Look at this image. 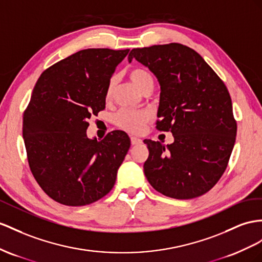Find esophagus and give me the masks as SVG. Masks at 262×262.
I'll return each mask as SVG.
<instances>
[{
    "instance_id": "34e87169",
    "label": "esophagus",
    "mask_w": 262,
    "mask_h": 262,
    "mask_svg": "<svg viewBox=\"0 0 262 262\" xmlns=\"http://www.w3.org/2000/svg\"><path fill=\"white\" fill-rule=\"evenodd\" d=\"M130 143H132V145H138V144L142 143V139L138 138V137L133 136V137H130Z\"/></svg>"
}]
</instances>
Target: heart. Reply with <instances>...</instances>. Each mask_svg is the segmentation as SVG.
I'll return each instance as SVG.
<instances>
[{
    "mask_svg": "<svg viewBox=\"0 0 262 262\" xmlns=\"http://www.w3.org/2000/svg\"><path fill=\"white\" fill-rule=\"evenodd\" d=\"M129 77L132 82L137 86V89L142 91L144 87L149 84L154 83L152 77L150 74L144 69L140 67H135L129 72ZM114 85H115V77H112L107 85L106 95L110 97L114 90ZM150 118V114L146 111H135V110H122L119 111L115 117L116 124L122 127L123 129L129 132V133H139L144 128V125L148 122Z\"/></svg>",
    "mask_w": 262,
    "mask_h": 262,
    "instance_id": "1",
    "label": "heart"
}]
</instances>
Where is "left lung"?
I'll use <instances>...</instances> for the list:
<instances>
[{
    "label": "left lung",
    "instance_id": "8db88e82",
    "mask_svg": "<svg viewBox=\"0 0 262 262\" xmlns=\"http://www.w3.org/2000/svg\"><path fill=\"white\" fill-rule=\"evenodd\" d=\"M135 58L158 79L157 129L173 143L145 139L144 172L154 189L175 199L204 195L225 172L237 135L225 83L196 51L178 43L134 49Z\"/></svg>",
    "mask_w": 262,
    "mask_h": 262
}]
</instances>
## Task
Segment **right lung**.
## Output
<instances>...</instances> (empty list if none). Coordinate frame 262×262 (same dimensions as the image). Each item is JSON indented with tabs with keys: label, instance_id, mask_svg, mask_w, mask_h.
Masks as SVG:
<instances>
[{
	"label": "right lung",
	"instance_id": "obj_1",
	"mask_svg": "<svg viewBox=\"0 0 262 262\" xmlns=\"http://www.w3.org/2000/svg\"><path fill=\"white\" fill-rule=\"evenodd\" d=\"M129 50L87 49L45 70L23 116L31 171L44 192L65 206H85L108 193L130 147L123 130L90 139L93 115L105 108L106 90Z\"/></svg>",
	"mask_w": 262,
	"mask_h": 262
}]
</instances>
